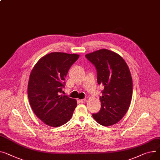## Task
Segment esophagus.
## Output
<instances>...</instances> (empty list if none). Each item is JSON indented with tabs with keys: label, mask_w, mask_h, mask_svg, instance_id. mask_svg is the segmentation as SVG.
Returning a JSON list of instances; mask_svg holds the SVG:
<instances>
[{
	"label": "esophagus",
	"mask_w": 160,
	"mask_h": 160,
	"mask_svg": "<svg viewBox=\"0 0 160 160\" xmlns=\"http://www.w3.org/2000/svg\"><path fill=\"white\" fill-rule=\"evenodd\" d=\"M86 99H82V100H80V102H81V103H85V102H86Z\"/></svg>",
	"instance_id": "esophagus-1"
}]
</instances>
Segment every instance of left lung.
I'll list each match as a JSON object with an SVG mask.
<instances>
[{
  "label": "left lung",
  "instance_id": "1",
  "mask_svg": "<svg viewBox=\"0 0 160 160\" xmlns=\"http://www.w3.org/2000/svg\"><path fill=\"white\" fill-rule=\"evenodd\" d=\"M86 57L97 69L98 83L104 87L100 97L101 109L92 117L100 125L111 126L123 118L130 106L132 96L130 70L121 56L108 49L96 51Z\"/></svg>",
  "mask_w": 160,
  "mask_h": 160
}]
</instances>
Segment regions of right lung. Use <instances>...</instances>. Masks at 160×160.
Masks as SVG:
<instances>
[{
  "instance_id": "obj_1",
  "label": "right lung",
  "mask_w": 160,
  "mask_h": 160,
  "mask_svg": "<svg viewBox=\"0 0 160 160\" xmlns=\"http://www.w3.org/2000/svg\"><path fill=\"white\" fill-rule=\"evenodd\" d=\"M79 55L51 52L41 58L32 69L28 86L31 107L38 118L51 127L67 123L77 102L66 95H60L71 66Z\"/></svg>"
}]
</instances>
